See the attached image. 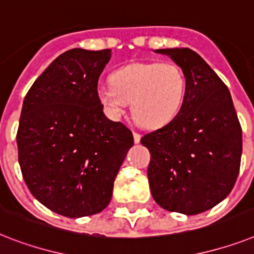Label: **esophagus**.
Here are the masks:
<instances>
[{"label": "esophagus", "instance_id": "34e87169", "mask_svg": "<svg viewBox=\"0 0 254 254\" xmlns=\"http://www.w3.org/2000/svg\"><path fill=\"white\" fill-rule=\"evenodd\" d=\"M133 137H134V142L138 143V142L141 141V134L138 133V131H133Z\"/></svg>", "mask_w": 254, "mask_h": 254}]
</instances>
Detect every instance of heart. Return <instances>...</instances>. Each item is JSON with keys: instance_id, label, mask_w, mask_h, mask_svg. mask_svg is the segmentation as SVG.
Segmentation results:
<instances>
[{"instance_id": "1", "label": "heart", "mask_w": 254, "mask_h": 254, "mask_svg": "<svg viewBox=\"0 0 254 254\" xmlns=\"http://www.w3.org/2000/svg\"><path fill=\"white\" fill-rule=\"evenodd\" d=\"M187 91L184 70L175 63H137L121 67L112 83L99 86L100 102L113 115L131 103L134 119L146 127H162L176 116Z\"/></svg>"}]
</instances>
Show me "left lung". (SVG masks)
I'll list each match as a JSON object with an SVG mask.
<instances>
[{
  "instance_id": "8db88e82",
  "label": "left lung",
  "mask_w": 254,
  "mask_h": 254,
  "mask_svg": "<svg viewBox=\"0 0 254 254\" xmlns=\"http://www.w3.org/2000/svg\"><path fill=\"white\" fill-rule=\"evenodd\" d=\"M184 70L187 91L176 116L141 143L152 198L163 209L195 215L223 201L240 170L243 137L227 86L189 48L158 49Z\"/></svg>"
}]
</instances>
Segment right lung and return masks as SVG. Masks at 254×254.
<instances>
[{
	"label": "right lung",
	"instance_id": "obj_1",
	"mask_svg": "<svg viewBox=\"0 0 254 254\" xmlns=\"http://www.w3.org/2000/svg\"><path fill=\"white\" fill-rule=\"evenodd\" d=\"M111 49L74 48L40 74L24 98L16 133L24 183L40 203L67 218L108 206L133 133L103 113L98 82Z\"/></svg>",
	"mask_w": 254,
	"mask_h": 254
}]
</instances>
